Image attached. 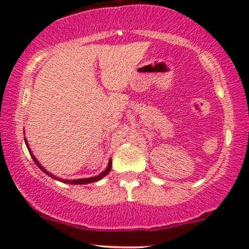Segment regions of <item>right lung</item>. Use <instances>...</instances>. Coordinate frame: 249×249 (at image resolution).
Instances as JSON below:
<instances>
[{"label": "right lung", "mask_w": 249, "mask_h": 249, "mask_svg": "<svg viewBox=\"0 0 249 249\" xmlns=\"http://www.w3.org/2000/svg\"><path fill=\"white\" fill-rule=\"evenodd\" d=\"M24 142H25V145H27L28 150H29V153L31 154V158H33V160L35 161V164L37 165V166H38L39 168H41V170H42L43 172H44L45 174H48V176L51 177V178H53V179H55V180H58V181L65 182V184H72V185H84V184H91V182H96V181H99V180H101L102 178H104V177L107 176V174H108V172H110V171H111V167H112V160H111V159H110V160H108V162H107V168H105V170L103 171L102 173H99L98 176H95V177H90V178L75 179V180H70V179H62V178H58V177L53 176V173L48 172V171L45 170V168L43 167L41 164H39L38 160H37V159L35 158V156H34L33 152H31V150H30V147H29V144H28L27 139H25V138H24Z\"/></svg>", "instance_id": "right-lung-1"}]
</instances>
